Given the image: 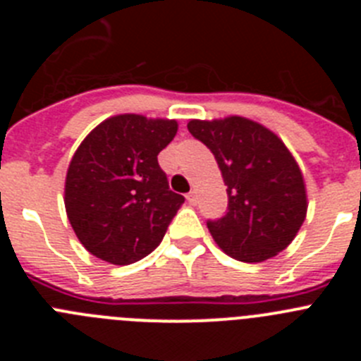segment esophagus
<instances>
[{
  "instance_id": "esophagus-1",
  "label": "esophagus",
  "mask_w": 361,
  "mask_h": 361,
  "mask_svg": "<svg viewBox=\"0 0 361 361\" xmlns=\"http://www.w3.org/2000/svg\"><path fill=\"white\" fill-rule=\"evenodd\" d=\"M186 199H188V202L191 204V206H195V204H197V191H190V193L186 195Z\"/></svg>"
}]
</instances>
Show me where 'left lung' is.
Returning a JSON list of instances; mask_svg holds the SVG:
<instances>
[{
  "label": "left lung",
  "instance_id": "left-lung-1",
  "mask_svg": "<svg viewBox=\"0 0 361 361\" xmlns=\"http://www.w3.org/2000/svg\"><path fill=\"white\" fill-rule=\"evenodd\" d=\"M188 130L215 155L228 186V213L209 220L213 240L240 262H264L286 250L307 215L304 175L288 146L247 117L191 119Z\"/></svg>",
  "mask_w": 361,
  "mask_h": 361
}]
</instances>
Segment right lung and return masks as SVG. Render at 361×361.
<instances>
[{"label":"right lung","instance_id":"obj_1","mask_svg":"<svg viewBox=\"0 0 361 361\" xmlns=\"http://www.w3.org/2000/svg\"><path fill=\"white\" fill-rule=\"evenodd\" d=\"M177 130L175 119L121 114L82 139L66 171L65 209L88 253L128 266L161 244L184 202L157 161Z\"/></svg>","mask_w":361,"mask_h":361}]
</instances>
